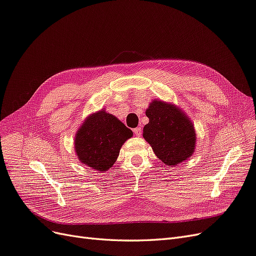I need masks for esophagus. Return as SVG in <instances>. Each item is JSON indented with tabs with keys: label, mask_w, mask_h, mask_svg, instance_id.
<instances>
[{
	"label": "esophagus",
	"mask_w": 256,
	"mask_h": 256,
	"mask_svg": "<svg viewBox=\"0 0 256 256\" xmlns=\"http://www.w3.org/2000/svg\"><path fill=\"white\" fill-rule=\"evenodd\" d=\"M134 134L136 136H140L142 134V128L141 127H136L134 129Z\"/></svg>",
	"instance_id": "esophagus-1"
}]
</instances>
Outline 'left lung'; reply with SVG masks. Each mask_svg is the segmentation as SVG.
I'll return each instance as SVG.
<instances>
[{
  "label": "left lung",
  "mask_w": 256,
  "mask_h": 256,
  "mask_svg": "<svg viewBox=\"0 0 256 256\" xmlns=\"http://www.w3.org/2000/svg\"><path fill=\"white\" fill-rule=\"evenodd\" d=\"M146 116L150 122L143 129V136L164 164L174 166L192 156L194 127L180 108L157 99L150 102Z\"/></svg>",
  "instance_id": "1"
}]
</instances>
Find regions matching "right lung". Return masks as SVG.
Instances as JSON below:
<instances>
[{
  "mask_svg": "<svg viewBox=\"0 0 256 256\" xmlns=\"http://www.w3.org/2000/svg\"><path fill=\"white\" fill-rule=\"evenodd\" d=\"M132 134L116 116L100 110L90 115L78 129L76 154L81 164L106 172L115 164L122 145Z\"/></svg>",
  "mask_w": 256,
  "mask_h": 256,
  "instance_id": "add662e5",
  "label": "right lung"
}]
</instances>
